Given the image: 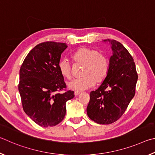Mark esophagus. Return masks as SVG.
I'll return each instance as SVG.
<instances>
[{"mask_svg": "<svg viewBox=\"0 0 155 155\" xmlns=\"http://www.w3.org/2000/svg\"><path fill=\"white\" fill-rule=\"evenodd\" d=\"M81 93V92L80 91H75L74 92V94H75V96H78V95H79V94Z\"/></svg>", "mask_w": 155, "mask_h": 155, "instance_id": "obj_1", "label": "esophagus"}]
</instances>
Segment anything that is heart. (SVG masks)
Returning <instances> with one entry per match:
<instances>
[{
	"instance_id": "heart-1",
	"label": "heart",
	"mask_w": 155,
	"mask_h": 155,
	"mask_svg": "<svg viewBox=\"0 0 155 155\" xmlns=\"http://www.w3.org/2000/svg\"><path fill=\"white\" fill-rule=\"evenodd\" d=\"M73 61L84 65L82 78H76L67 83L68 88L72 91H82L91 88L94 84H99L105 80L109 71V59L100 54L97 49L82 47L72 54ZM58 69L63 77L70 79L71 66L67 59H62L58 63Z\"/></svg>"
}]
</instances>
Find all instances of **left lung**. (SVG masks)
I'll use <instances>...</instances> for the list:
<instances>
[{
  "label": "left lung",
  "mask_w": 155,
  "mask_h": 155,
  "mask_svg": "<svg viewBox=\"0 0 155 155\" xmlns=\"http://www.w3.org/2000/svg\"><path fill=\"white\" fill-rule=\"evenodd\" d=\"M112 50L107 75L101 86L90 93L86 109L88 117L101 124L118 120L125 112L135 93L137 73L134 58L123 45L105 39Z\"/></svg>",
  "instance_id": "8db88e82"
}]
</instances>
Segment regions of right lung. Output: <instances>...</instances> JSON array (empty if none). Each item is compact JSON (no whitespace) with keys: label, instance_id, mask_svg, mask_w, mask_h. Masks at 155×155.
Returning <instances> with one entry per match:
<instances>
[{"label":"right lung","instance_id":"right-lung-1","mask_svg":"<svg viewBox=\"0 0 155 155\" xmlns=\"http://www.w3.org/2000/svg\"><path fill=\"white\" fill-rule=\"evenodd\" d=\"M66 43L47 41L30 51L20 69L18 90L23 110L38 125L53 127L66 114V103L74 97V92L61 94L66 88L58 63Z\"/></svg>","mask_w":155,"mask_h":155}]
</instances>
